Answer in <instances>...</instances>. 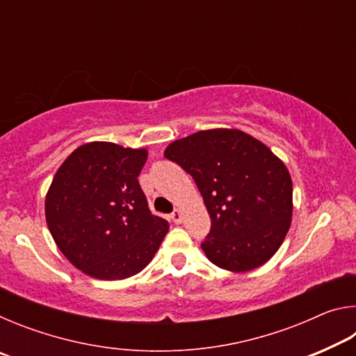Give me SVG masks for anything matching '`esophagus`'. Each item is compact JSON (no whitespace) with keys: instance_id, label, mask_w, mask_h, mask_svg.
Segmentation results:
<instances>
[{"instance_id":"obj_1","label":"esophagus","mask_w":356,"mask_h":356,"mask_svg":"<svg viewBox=\"0 0 356 356\" xmlns=\"http://www.w3.org/2000/svg\"><path fill=\"white\" fill-rule=\"evenodd\" d=\"M171 218H172L174 222H176V225H180V222H182V220H184L182 212H180V210H174V212L171 213Z\"/></svg>"}]
</instances>
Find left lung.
I'll return each mask as SVG.
<instances>
[{"mask_svg":"<svg viewBox=\"0 0 356 356\" xmlns=\"http://www.w3.org/2000/svg\"><path fill=\"white\" fill-rule=\"evenodd\" d=\"M195 179L212 220L201 248L216 267L245 273L273 257L292 221V179L272 150L237 129L201 130L165 150Z\"/></svg>","mask_w":356,"mask_h":356,"instance_id":"left-lung-1","label":"left lung"}]
</instances>
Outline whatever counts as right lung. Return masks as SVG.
Listing matches in <instances>:
<instances>
[{
	"label": "right lung",
	"mask_w": 356,
	"mask_h": 356,
	"mask_svg": "<svg viewBox=\"0 0 356 356\" xmlns=\"http://www.w3.org/2000/svg\"><path fill=\"white\" fill-rule=\"evenodd\" d=\"M147 149L92 141L59 166L45 196L51 237L72 265L95 280L140 273L170 225L152 215L138 176Z\"/></svg>",
	"instance_id": "1"
}]
</instances>
